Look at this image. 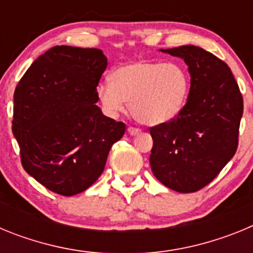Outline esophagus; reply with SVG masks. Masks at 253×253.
Wrapping results in <instances>:
<instances>
[{"instance_id":"esophagus-1","label":"esophagus","mask_w":253,"mask_h":253,"mask_svg":"<svg viewBox=\"0 0 253 253\" xmlns=\"http://www.w3.org/2000/svg\"><path fill=\"white\" fill-rule=\"evenodd\" d=\"M128 133L130 134V135H138V134L140 133V129L134 128V126H129V128H128Z\"/></svg>"}]
</instances>
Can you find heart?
<instances>
[{
    "label": "heart",
    "instance_id": "heart-1",
    "mask_svg": "<svg viewBox=\"0 0 253 253\" xmlns=\"http://www.w3.org/2000/svg\"><path fill=\"white\" fill-rule=\"evenodd\" d=\"M190 77L176 62L134 60L115 68L110 82L97 86V97L109 115L123 113L129 102L131 115L149 126L180 115L189 99Z\"/></svg>",
    "mask_w": 253,
    "mask_h": 253
}]
</instances>
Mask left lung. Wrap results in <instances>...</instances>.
I'll list each match as a JSON object with an SVG mask.
<instances>
[{"instance_id":"1","label":"left lung","mask_w":253,"mask_h":253,"mask_svg":"<svg viewBox=\"0 0 253 253\" xmlns=\"http://www.w3.org/2000/svg\"><path fill=\"white\" fill-rule=\"evenodd\" d=\"M184 59L189 99L173 120L151 128L153 175L177 193H194L216 177L234 156L243 99L231 68L200 46L160 49Z\"/></svg>"}]
</instances>
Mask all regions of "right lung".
<instances>
[{"label": "right lung", "instance_id": "obj_1", "mask_svg": "<svg viewBox=\"0 0 253 253\" xmlns=\"http://www.w3.org/2000/svg\"><path fill=\"white\" fill-rule=\"evenodd\" d=\"M106 66L100 49L53 46L33 62L13 93L12 133L22 167L53 193L88 189L124 135V123L96 105Z\"/></svg>", "mask_w": 253, "mask_h": 253}]
</instances>
